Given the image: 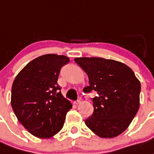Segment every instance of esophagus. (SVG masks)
<instances>
[{"instance_id": "1", "label": "esophagus", "mask_w": 154, "mask_h": 154, "mask_svg": "<svg viewBox=\"0 0 154 154\" xmlns=\"http://www.w3.org/2000/svg\"><path fill=\"white\" fill-rule=\"evenodd\" d=\"M81 103V100H80V99H78L77 100L74 101V103H75V104H76V105H78L79 103Z\"/></svg>"}]
</instances>
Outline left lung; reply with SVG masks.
Segmentation results:
<instances>
[{"mask_svg":"<svg viewBox=\"0 0 154 154\" xmlns=\"http://www.w3.org/2000/svg\"><path fill=\"white\" fill-rule=\"evenodd\" d=\"M88 76L89 86L84 91H94V112L85 125L100 137H114L128 127L140 104V83L128 66L100 57L75 58Z\"/></svg>","mask_w":154,"mask_h":154,"instance_id":"1","label":"left lung"}]
</instances>
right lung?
Returning a JSON list of instances; mask_svg holds the SVG:
<instances>
[{
  "mask_svg": "<svg viewBox=\"0 0 154 154\" xmlns=\"http://www.w3.org/2000/svg\"><path fill=\"white\" fill-rule=\"evenodd\" d=\"M67 57L45 54L31 61L14 79L11 106L20 123L34 136L52 137L63 128L72 108L57 85Z\"/></svg>",
  "mask_w": 154,
  "mask_h": 154,
  "instance_id": "1",
  "label": "right lung"
}]
</instances>
